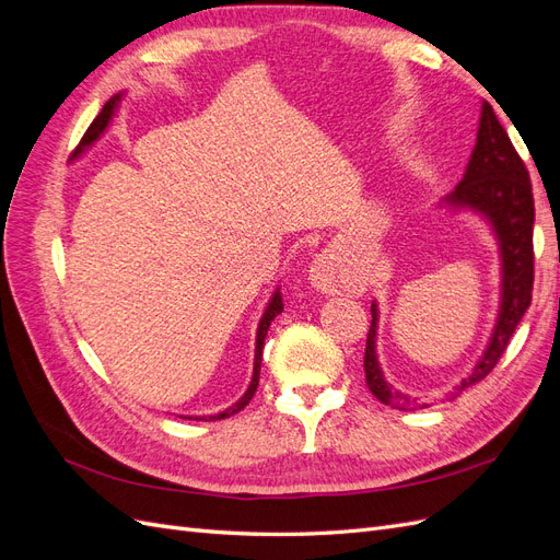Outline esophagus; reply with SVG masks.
<instances>
[{"label": "esophagus", "instance_id": "34e87169", "mask_svg": "<svg viewBox=\"0 0 560 560\" xmlns=\"http://www.w3.org/2000/svg\"><path fill=\"white\" fill-rule=\"evenodd\" d=\"M308 280L322 294H338L348 287L341 259L334 257V254H317L311 264Z\"/></svg>", "mask_w": 560, "mask_h": 560}]
</instances>
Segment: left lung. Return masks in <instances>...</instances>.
Here are the masks:
<instances>
[{
	"mask_svg": "<svg viewBox=\"0 0 560 560\" xmlns=\"http://www.w3.org/2000/svg\"><path fill=\"white\" fill-rule=\"evenodd\" d=\"M442 206L448 210L477 212L495 235L500 252V308L493 334H490L486 350L469 374L453 387L448 395L455 399L463 389L483 381L502 352L506 350L512 334L516 331L521 317L525 315L533 299V224L535 202L530 177L521 156L510 140V135L500 126L498 116L488 103L481 105V118L477 130V144L465 167L460 184L444 198ZM371 327L364 350V374L366 385L381 404L399 411L418 409L416 399L399 393L383 376L376 352L378 336V303H371Z\"/></svg>",
	"mask_w": 560,
	"mask_h": 560,
	"instance_id": "left-lung-1",
	"label": "left lung"
}]
</instances>
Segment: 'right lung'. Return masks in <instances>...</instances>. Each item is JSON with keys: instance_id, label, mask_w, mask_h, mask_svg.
I'll use <instances>...</instances> for the list:
<instances>
[{"instance_id": "right-lung-1", "label": "right lung", "mask_w": 560, "mask_h": 560, "mask_svg": "<svg viewBox=\"0 0 560 560\" xmlns=\"http://www.w3.org/2000/svg\"><path fill=\"white\" fill-rule=\"evenodd\" d=\"M121 97H124V93H116L114 97L107 100V105L103 107V112H100V114L95 116V121L89 126L86 135H83V138H81V142H79V147H77V151H74V159H79V156L83 154V151L91 149L100 138H103V132L109 128L112 118H114V114H116V109H118V103H121ZM280 313H282V294H280V287H278V290L273 292V296H270V301H268V306H266L261 319H259V327H257V346H254V371H252V381H249V387L245 389V395H243L238 401H235L233 406H229V409L222 411V413H214V416H179V418H184V420H222V418H231L233 413H238V411L245 409V406L249 404V399L254 397V393H257V385H259L261 354H264V338H266V334H268L270 322H273Z\"/></svg>"}]
</instances>
